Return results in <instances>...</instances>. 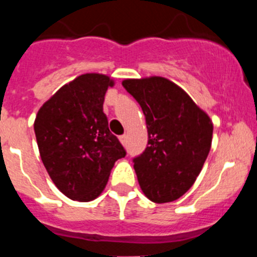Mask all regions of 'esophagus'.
<instances>
[{
    "label": "esophagus",
    "mask_w": 257,
    "mask_h": 257,
    "mask_svg": "<svg viewBox=\"0 0 257 257\" xmlns=\"http://www.w3.org/2000/svg\"><path fill=\"white\" fill-rule=\"evenodd\" d=\"M119 142H121L122 145H126V142H127V136L126 135H122L119 136Z\"/></svg>",
    "instance_id": "obj_1"
}]
</instances>
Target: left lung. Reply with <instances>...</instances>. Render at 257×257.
<instances>
[{
  "label": "left lung",
  "instance_id": "1",
  "mask_svg": "<svg viewBox=\"0 0 257 257\" xmlns=\"http://www.w3.org/2000/svg\"><path fill=\"white\" fill-rule=\"evenodd\" d=\"M122 85L142 106L148 128V147L134 158L140 188L154 203L176 201L205 165L212 121L180 86L165 77L127 78Z\"/></svg>",
  "mask_w": 257,
  "mask_h": 257
}]
</instances>
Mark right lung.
<instances>
[{
    "label": "right lung",
    "instance_id": "add662e5",
    "mask_svg": "<svg viewBox=\"0 0 257 257\" xmlns=\"http://www.w3.org/2000/svg\"><path fill=\"white\" fill-rule=\"evenodd\" d=\"M113 86L106 74H81L61 86L36 115L41 160L52 183L73 201L100 196L115 161L126 156L103 112L105 92Z\"/></svg>",
    "mask_w": 257,
    "mask_h": 257
}]
</instances>
